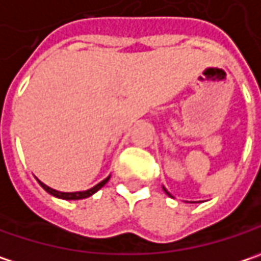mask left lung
Returning <instances> with one entry per match:
<instances>
[{"label":"left lung","instance_id":"obj_1","mask_svg":"<svg viewBox=\"0 0 261 261\" xmlns=\"http://www.w3.org/2000/svg\"><path fill=\"white\" fill-rule=\"evenodd\" d=\"M165 192H166V190H165ZM166 195H168V196H171V195H169V193H168V192H166Z\"/></svg>","mask_w":261,"mask_h":261}]
</instances>
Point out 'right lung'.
Segmentation results:
<instances>
[{
  "label": "right lung",
  "instance_id": "right-lung-1",
  "mask_svg": "<svg viewBox=\"0 0 261 261\" xmlns=\"http://www.w3.org/2000/svg\"><path fill=\"white\" fill-rule=\"evenodd\" d=\"M108 179L110 177L105 178L103 181H101L99 184H96L95 187H92L90 190H86V192H75V193H62V192H58V190H53V189H50V187H47L46 184H43L41 181H38L40 182V186L46 190L47 193H50V195L56 196V197H61V199H66V200H74V199H86V197H89V196H92L93 193H96L101 187H103L107 182H108Z\"/></svg>",
  "mask_w": 261,
  "mask_h": 261
}]
</instances>
